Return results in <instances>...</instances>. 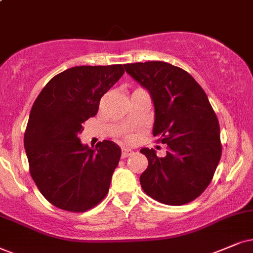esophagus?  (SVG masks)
<instances>
[{
  "instance_id": "esophagus-1",
  "label": "esophagus",
  "mask_w": 253,
  "mask_h": 253,
  "mask_svg": "<svg viewBox=\"0 0 253 253\" xmlns=\"http://www.w3.org/2000/svg\"><path fill=\"white\" fill-rule=\"evenodd\" d=\"M133 150L130 148H127V147H124L123 150H121V156L123 158H128V156H130L133 154Z\"/></svg>"
}]
</instances>
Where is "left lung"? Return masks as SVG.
I'll use <instances>...</instances> for the list:
<instances>
[{"label": "left lung", "mask_w": 253, "mask_h": 253, "mask_svg": "<svg viewBox=\"0 0 253 253\" xmlns=\"http://www.w3.org/2000/svg\"><path fill=\"white\" fill-rule=\"evenodd\" d=\"M154 104L153 135L167 143L165 158L141 148L148 167L140 176L145 193L168 206L189 203L206 190L222 155L219 124L206 92L189 73L166 62L126 64Z\"/></svg>", "instance_id": "left-lung-1"}]
</instances>
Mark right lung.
Instances as JSON below:
<instances>
[{
  "label": "right lung",
  "instance_id": "add662e5",
  "mask_svg": "<svg viewBox=\"0 0 253 253\" xmlns=\"http://www.w3.org/2000/svg\"><path fill=\"white\" fill-rule=\"evenodd\" d=\"M124 72L121 64L75 66L53 77L35 100L24 134L25 153L37 188L59 209L86 211L108 193L121 148L104 140L92 149L78 135Z\"/></svg>",
  "mask_w": 253,
  "mask_h": 253
}]
</instances>
